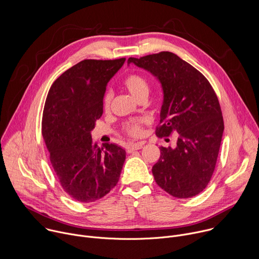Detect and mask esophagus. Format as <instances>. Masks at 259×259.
<instances>
[{
    "label": "esophagus",
    "instance_id": "esophagus-1",
    "mask_svg": "<svg viewBox=\"0 0 259 259\" xmlns=\"http://www.w3.org/2000/svg\"><path fill=\"white\" fill-rule=\"evenodd\" d=\"M142 146H143V143L139 142V143H135V144L128 145V146H127V148H126V150H127V152H128V153H132V152H133V151H135V150H139V149H141V148H142Z\"/></svg>",
    "mask_w": 259,
    "mask_h": 259
}]
</instances>
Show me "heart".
<instances>
[{
    "mask_svg": "<svg viewBox=\"0 0 259 259\" xmlns=\"http://www.w3.org/2000/svg\"><path fill=\"white\" fill-rule=\"evenodd\" d=\"M122 85L125 90H127L135 99L138 101L142 99H146L149 94V82L147 79L139 73L131 72L127 74L123 80ZM113 101V93L111 91H107L102 100L103 110L105 112H109L111 110ZM146 124V120L143 118H134L125 121L122 124V132L131 138H139L143 134V127Z\"/></svg>",
    "mask_w": 259,
    "mask_h": 259,
    "instance_id": "1",
    "label": "heart"
}]
</instances>
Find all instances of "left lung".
Here are the masks:
<instances>
[{
  "mask_svg": "<svg viewBox=\"0 0 259 259\" xmlns=\"http://www.w3.org/2000/svg\"><path fill=\"white\" fill-rule=\"evenodd\" d=\"M128 63L150 71L162 85L157 137L178 133L176 148L159 147V159L152 166L156 184L177 198L196 196L211 179L224 132L212 86L202 73L170 52L129 58Z\"/></svg>",
  "mask_w": 259,
  "mask_h": 259,
  "instance_id": "obj_1",
  "label": "left lung"
}]
</instances>
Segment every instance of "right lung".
Returning a JSON list of instances; mask_svg holds the SVG:
<instances>
[{
  "mask_svg": "<svg viewBox=\"0 0 259 259\" xmlns=\"http://www.w3.org/2000/svg\"><path fill=\"white\" fill-rule=\"evenodd\" d=\"M125 58L86 59L61 74L49 91L41 121L50 160L64 191L74 200L94 202L118 183L126 151L91 132L103 115L106 85Z\"/></svg>",
  "mask_w": 259,
  "mask_h": 259,
  "instance_id": "obj_1",
  "label": "right lung"
}]
</instances>
